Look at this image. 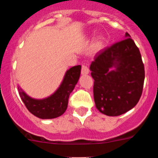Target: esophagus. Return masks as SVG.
I'll use <instances>...</instances> for the list:
<instances>
[{
  "instance_id": "34e87169",
  "label": "esophagus",
  "mask_w": 158,
  "mask_h": 158,
  "mask_svg": "<svg viewBox=\"0 0 158 158\" xmlns=\"http://www.w3.org/2000/svg\"><path fill=\"white\" fill-rule=\"evenodd\" d=\"M89 73V67H88L86 65H82V67H81V74L85 75V74H88Z\"/></svg>"
}]
</instances>
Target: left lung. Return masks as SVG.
Listing matches in <instances>:
<instances>
[{
  "label": "left lung",
  "mask_w": 158,
  "mask_h": 158,
  "mask_svg": "<svg viewBox=\"0 0 158 158\" xmlns=\"http://www.w3.org/2000/svg\"><path fill=\"white\" fill-rule=\"evenodd\" d=\"M113 67L116 70L111 71ZM90 69L95 104L100 112L117 116L138 104L144 85V64L139 47L127 32L126 39L99 51Z\"/></svg>",
  "instance_id": "1"
}]
</instances>
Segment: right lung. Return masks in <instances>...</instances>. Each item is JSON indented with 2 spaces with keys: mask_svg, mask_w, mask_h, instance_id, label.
<instances>
[{
  "mask_svg": "<svg viewBox=\"0 0 158 158\" xmlns=\"http://www.w3.org/2000/svg\"><path fill=\"white\" fill-rule=\"evenodd\" d=\"M80 65L67 70L63 81L53 95L43 100L31 98L19 87V94L29 111L40 118H54L62 115L68 106L70 93L77 83L81 74Z\"/></svg>",
  "mask_w": 158,
  "mask_h": 158,
  "instance_id": "obj_1",
  "label": "right lung"
}]
</instances>
